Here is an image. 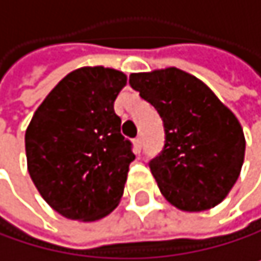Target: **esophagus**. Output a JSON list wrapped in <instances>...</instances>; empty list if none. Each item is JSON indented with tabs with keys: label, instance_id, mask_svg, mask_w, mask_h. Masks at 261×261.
Returning <instances> with one entry per match:
<instances>
[{
	"label": "esophagus",
	"instance_id": "esophagus-1",
	"mask_svg": "<svg viewBox=\"0 0 261 261\" xmlns=\"http://www.w3.org/2000/svg\"><path fill=\"white\" fill-rule=\"evenodd\" d=\"M141 146H143V138H141V137H137V138L134 140V149H135V154H140Z\"/></svg>",
	"mask_w": 261,
	"mask_h": 261
}]
</instances>
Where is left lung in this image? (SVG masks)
Returning <instances> with one entry per match:
<instances>
[{
    "mask_svg": "<svg viewBox=\"0 0 261 261\" xmlns=\"http://www.w3.org/2000/svg\"><path fill=\"white\" fill-rule=\"evenodd\" d=\"M130 85L165 124V148L149 163L163 198L190 213L223 202L240 177L246 151L235 113L201 79L176 67L132 73Z\"/></svg>",
    "mask_w": 261,
    "mask_h": 261,
    "instance_id": "left-lung-1",
    "label": "left lung"
}]
</instances>
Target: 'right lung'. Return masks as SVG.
Returning a JSON list of instances; mask_svg holds the SVG:
<instances>
[{
	"label": "right lung",
	"mask_w": 261,
	"mask_h": 261,
	"mask_svg": "<svg viewBox=\"0 0 261 261\" xmlns=\"http://www.w3.org/2000/svg\"><path fill=\"white\" fill-rule=\"evenodd\" d=\"M123 71L82 67L65 76L37 107L24 134L29 176L59 215L92 223L118 207L135 159L113 102Z\"/></svg>",
	"instance_id": "right-lung-1"
}]
</instances>
